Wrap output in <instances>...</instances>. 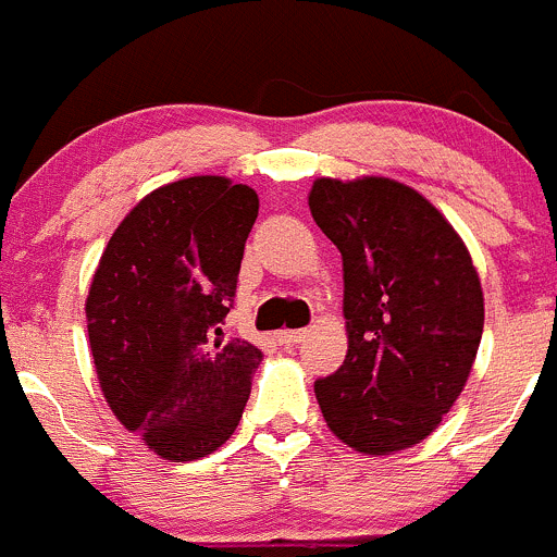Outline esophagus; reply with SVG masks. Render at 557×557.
Masks as SVG:
<instances>
[{"instance_id":"1","label":"esophagus","mask_w":557,"mask_h":557,"mask_svg":"<svg viewBox=\"0 0 557 557\" xmlns=\"http://www.w3.org/2000/svg\"><path fill=\"white\" fill-rule=\"evenodd\" d=\"M276 338H278L281 346H295V344H300L302 338H306V330H281Z\"/></svg>"}]
</instances>
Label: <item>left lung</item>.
I'll return each mask as SVG.
<instances>
[{
  "label": "left lung",
  "mask_w": 557,
  "mask_h": 557,
  "mask_svg": "<svg viewBox=\"0 0 557 557\" xmlns=\"http://www.w3.org/2000/svg\"><path fill=\"white\" fill-rule=\"evenodd\" d=\"M313 222L344 260V366L317 379L330 431L366 455L420 444L453 409L482 341L484 300L453 224L389 178L313 181Z\"/></svg>",
  "instance_id": "obj_1"
}]
</instances>
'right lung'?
<instances>
[{"mask_svg":"<svg viewBox=\"0 0 557 557\" xmlns=\"http://www.w3.org/2000/svg\"><path fill=\"white\" fill-rule=\"evenodd\" d=\"M257 191L195 175L143 197L102 251L86 297L99 387L121 425L173 463L222 447L262 351L222 341Z\"/></svg>","mask_w":557,"mask_h":557,"instance_id":"add662e5","label":"right lung"}]
</instances>
